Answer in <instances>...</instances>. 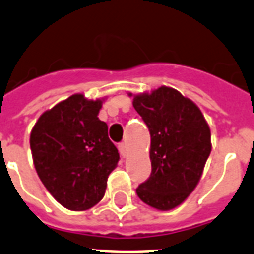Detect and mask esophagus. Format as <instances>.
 Listing matches in <instances>:
<instances>
[{"instance_id":"obj_1","label":"esophagus","mask_w":254,"mask_h":254,"mask_svg":"<svg viewBox=\"0 0 254 254\" xmlns=\"http://www.w3.org/2000/svg\"><path fill=\"white\" fill-rule=\"evenodd\" d=\"M119 150H120V154H121V157H127V146L125 142H123V144L119 145Z\"/></svg>"}]
</instances>
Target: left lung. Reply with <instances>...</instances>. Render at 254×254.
<instances>
[{"label":"left lung","instance_id":"obj_1","mask_svg":"<svg viewBox=\"0 0 254 254\" xmlns=\"http://www.w3.org/2000/svg\"><path fill=\"white\" fill-rule=\"evenodd\" d=\"M129 96L150 131L152 174L137 196L157 210H172L200 183L212 150L210 127L200 108L170 86Z\"/></svg>","mask_w":254,"mask_h":254}]
</instances>
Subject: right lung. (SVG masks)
Masks as SVG:
<instances>
[{"mask_svg": "<svg viewBox=\"0 0 254 254\" xmlns=\"http://www.w3.org/2000/svg\"><path fill=\"white\" fill-rule=\"evenodd\" d=\"M105 98L75 93L40 116L30 131L33 164L54 200L69 210H86L105 194L119 164L108 125L98 119Z\"/></svg>", "mask_w": 254, "mask_h": 254, "instance_id": "right-lung-1", "label": "right lung"}]
</instances>
